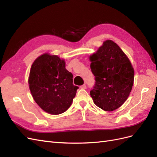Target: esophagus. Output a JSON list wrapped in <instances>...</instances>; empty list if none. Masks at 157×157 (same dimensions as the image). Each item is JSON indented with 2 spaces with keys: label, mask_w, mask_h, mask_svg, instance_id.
Listing matches in <instances>:
<instances>
[{
  "label": "esophagus",
  "mask_w": 157,
  "mask_h": 157,
  "mask_svg": "<svg viewBox=\"0 0 157 157\" xmlns=\"http://www.w3.org/2000/svg\"><path fill=\"white\" fill-rule=\"evenodd\" d=\"M80 88H81V89L85 90V89H86V84H83V85L80 86Z\"/></svg>",
  "instance_id": "1"
}]
</instances>
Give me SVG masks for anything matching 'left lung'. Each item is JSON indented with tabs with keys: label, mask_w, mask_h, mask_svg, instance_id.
Returning a JSON list of instances; mask_svg holds the SVG:
<instances>
[{
	"label": "left lung",
	"mask_w": 157,
	"mask_h": 157,
	"mask_svg": "<svg viewBox=\"0 0 157 157\" xmlns=\"http://www.w3.org/2000/svg\"><path fill=\"white\" fill-rule=\"evenodd\" d=\"M90 60L95 81L90 91L94 103L105 111L117 109L126 101L133 85L134 70L129 59L117 44L107 40Z\"/></svg>",
	"instance_id": "1"
}]
</instances>
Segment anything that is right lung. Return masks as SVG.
I'll list each match as a JSON object with an SVG mask.
<instances>
[{
  "label": "right lung",
  "mask_w": 157,
  "mask_h": 157,
  "mask_svg": "<svg viewBox=\"0 0 157 157\" xmlns=\"http://www.w3.org/2000/svg\"><path fill=\"white\" fill-rule=\"evenodd\" d=\"M29 83L34 101L44 111L52 115L65 112L79 88L73 84V75L66 69L65 61L48 54L34 62Z\"/></svg>",
  "instance_id": "obj_1"
}]
</instances>
